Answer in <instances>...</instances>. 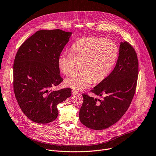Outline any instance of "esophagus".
<instances>
[{
	"label": "esophagus",
	"mask_w": 156,
	"mask_h": 156,
	"mask_svg": "<svg viewBox=\"0 0 156 156\" xmlns=\"http://www.w3.org/2000/svg\"><path fill=\"white\" fill-rule=\"evenodd\" d=\"M76 93H78L77 91H75V90H72V94H73V95L76 94Z\"/></svg>",
	"instance_id": "1"
}]
</instances>
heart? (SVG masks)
Listing matches in <instances>:
<instances>
[{"instance_id":"obj_1","label":"heart","mask_w":156,"mask_h":156,"mask_svg":"<svg viewBox=\"0 0 156 156\" xmlns=\"http://www.w3.org/2000/svg\"><path fill=\"white\" fill-rule=\"evenodd\" d=\"M119 50L114 42L97 37L83 38L72 46L70 53L60 55L58 64L61 72L68 75L80 63V72L64 80L65 85L75 90L85 88L93 83L104 80L114 67Z\"/></svg>"}]
</instances>
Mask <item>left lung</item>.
<instances>
[{"instance_id":"8db88e82","label":"left lung","mask_w":156,"mask_h":156,"mask_svg":"<svg viewBox=\"0 0 156 156\" xmlns=\"http://www.w3.org/2000/svg\"><path fill=\"white\" fill-rule=\"evenodd\" d=\"M137 75L136 53L127 42L121 41L115 68L91 90L99 96H104L103 99L83 94V102L79 113L81 122L94 130L106 129L117 122L130 106Z\"/></svg>"}]
</instances>
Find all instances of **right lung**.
I'll return each mask as SVG.
<instances>
[{"label":"right lung","mask_w":156,"mask_h":156,"mask_svg":"<svg viewBox=\"0 0 156 156\" xmlns=\"http://www.w3.org/2000/svg\"><path fill=\"white\" fill-rule=\"evenodd\" d=\"M72 32L60 29L36 32L20 47L13 64V90L24 115L46 124L56 119L57 105L72 95L69 88L55 91L62 83L58 59Z\"/></svg>","instance_id":"1"}]
</instances>
